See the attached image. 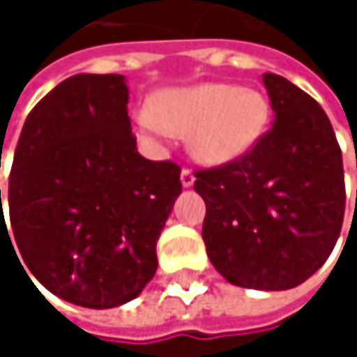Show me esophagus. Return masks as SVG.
Segmentation results:
<instances>
[{
    "label": "esophagus",
    "instance_id": "obj_1",
    "mask_svg": "<svg viewBox=\"0 0 357 357\" xmlns=\"http://www.w3.org/2000/svg\"><path fill=\"white\" fill-rule=\"evenodd\" d=\"M179 179H181V185H183V188H190V185L194 183V174H192L190 169H183Z\"/></svg>",
    "mask_w": 357,
    "mask_h": 357
}]
</instances>
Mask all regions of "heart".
<instances>
[{
	"label": "heart",
	"instance_id": "1",
	"mask_svg": "<svg viewBox=\"0 0 357 357\" xmlns=\"http://www.w3.org/2000/svg\"><path fill=\"white\" fill-rule=\"evenodd\" d=\"M268 115V101L260 91L206 82L157 93L151 109L136 113V126L151 140L188 136V146L198 161L223 165L240 159L258 142Z\"/></svg>",
	"mask_w": 357,
	"mask_h": 357
}]
</instances>
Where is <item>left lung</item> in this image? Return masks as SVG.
<instances>
[{"mask_svg": "<svg viewBox=\"0 0 357 357\" xmlns=\"http://www.w3.org/2000/svg\"><path fill=\"white\" fill-rule=\"evenodd\" d=\"M273 128L236 161L196 172L202 240L234 285L281 291L312 277L343 225V159L322 107L277 74L262 76Z\"/></svg>", "mask_w": 357, "mask_h": 357, "instance_id": "1", "label": "left lung"}]
</instances>
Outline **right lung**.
Returning <instances> with one entry per match:
<instances>
[{
    "label": "right lung",
    "mask_w": 357,
    "mask_h": 357,
    "mask_svg": "<svg viewBox=\"0 0 357 357\" xmlns=\"http://www.w3.org/2000/svg\"><path fill=\"white\" fill-rule=\"evenodd\" d=\"M128 95L119 74L59 82L29 113L14 153L8 206L22 260L45 289L84 308H115L144 289L181 194L176 163L136 151Z\"/></svg>",
    "instance_id": "obj_1"
}]
</instances>
